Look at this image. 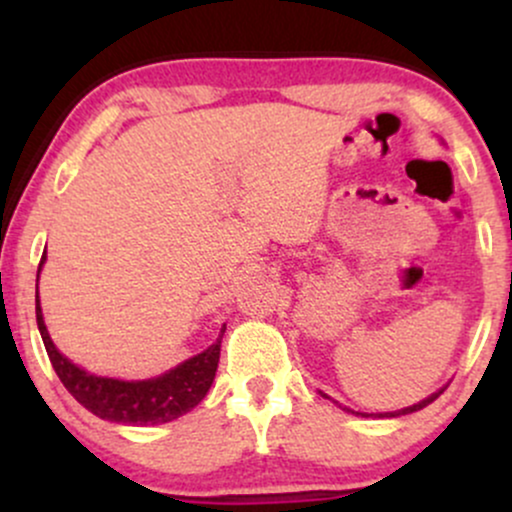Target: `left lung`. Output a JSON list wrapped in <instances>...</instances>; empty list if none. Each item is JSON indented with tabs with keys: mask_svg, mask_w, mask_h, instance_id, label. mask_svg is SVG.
Returning <instances> with one entry per match:
<instances>
[{
	"mask_svg": "<svg viewBox=\"0 0 512 512\" xmlns=\"http://www.w3.org/2000/svg\"><path fill=\"white\" fill-rule=\"evenodd\" d=\"M445 390V387H443ZM443 390H438V392H433L431 397H426L424 402H419V404H414V407H407V409H399V411H390V414H380V416H402V414H411V411H419V409H424V407H428V404L431 402H436V399L443 395ZM351 414H354V411H351Z\"/></svg>",
	"mask_w": 512,
	"mask_h": 512,
	"instance_id": "8db88e82",
	"label": "left lung"
}]
</instances>
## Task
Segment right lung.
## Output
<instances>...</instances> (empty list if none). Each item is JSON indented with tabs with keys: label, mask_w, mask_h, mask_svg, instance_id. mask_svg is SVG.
I'll return each mask as SVG.
<instances>
[{
	"label": "right lung",
	"mask_w": 512,
	"mask_h": 512,
	"mask_svg": "<svg viewBox=\"0 0 512 512\" xmlns=\"http://www.w3.org/2000/svg\"><path fill=\"white\" fill-rule=\"evenodd\" d=\"M43 260L38 264L43 267ZM35 320H38L40 337H43L45 351H48L52 368H55L57 378L67 387L81 407H86L91 414L101 416L105 421H115V424L129 426H149V424H168V421L178 419L187 414L202 402L204 395L209 392L214 383L216 368H219L221 354V337L216 344H211L207 351L197 354L190 361L180 363L170 373L161 375L154 380H139V383H125V380L113 378H98V375L86 373L72 361H67L60 351L52 344L48 330L43 322V310L40 301L35 298ZM226 330V327H223Z\"/></svg>",
	"instance_id": "1"
}]
</instances>
